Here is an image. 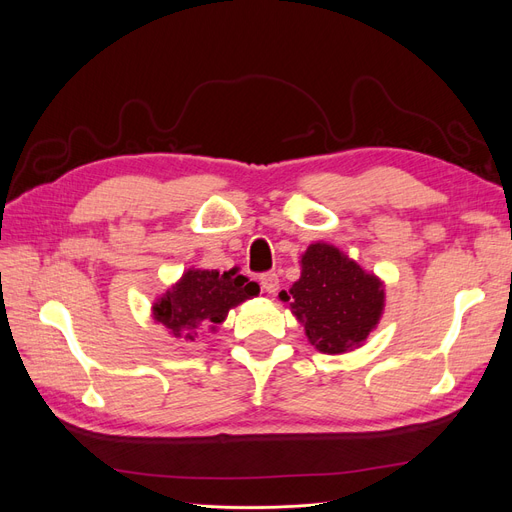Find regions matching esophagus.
Segmentation results:
<instances>
[{"mask_svg": "<svg viewBox=\"0 0 512 512\" xmlns=\"http://www.w3.org/2000/svg\"><path fill=\"white\" fill-rule=\"evenodd\" d=\"M260 286L267 294H275L280 290V277H277V273H265L260 277Z\"/></svg>", "mask_w": 512, "mask_h": 512, "instance_id": "esophagus-1", "label": "esophagus"}]
</instances>
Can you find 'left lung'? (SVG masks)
Here are the masks:
<instances>
[{"instance_id": "obj_1", "label": "left lung", "mask_w": 512, "mask_h": 512, "mask_svg": "<svg viewBox=\"0 0 512 512\" xmlns=\"http://www.w3.org/2000/svg\"><path fill=\"white\" fill-rule=\"evenodd\" d=\"M301 277L280 299L303 324L307 342L324 354L361 348L384 312V282L331 243H312Z\"/></svg>"}]
</instances>
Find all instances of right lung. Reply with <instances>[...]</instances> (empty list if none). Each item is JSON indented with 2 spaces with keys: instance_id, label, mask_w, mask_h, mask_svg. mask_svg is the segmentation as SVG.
<instances>
[{
  "instance_id": "right-lung-1",
  "label": "right lung",
  "mask_w": 512,
  "mask_h": 512,
  "mask_svg": "<svg viewBox=\"0 0 512 512\" xmlns=\"http://www.w3.org/2000/svg\"><path fill=\"white\" fill-rule=\"evenodd\" d=\"M256 282L235 269L228 273L209 269H188L179 280L151 305V316L183 342H194L198 329H218L232 307L256 297Z\"/></svg>"
}]
</instances>
